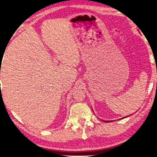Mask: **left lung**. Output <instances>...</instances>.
Here are the masks:
<instances>
[{
  "label": "left lung",
  "mask_w": 157,
  "mask_h": 157,
  "mask_svg": "<svg viewBox=\"0 0 157 157\" xmlns=\"http://www.w3.org/2000/svg\"><path fill=\"white\" fill-rule=\"evenodd\" d=\"M106 122H109V121H106Z\"/></svg>",
  "instance_id": "1"
}]
</instances>
